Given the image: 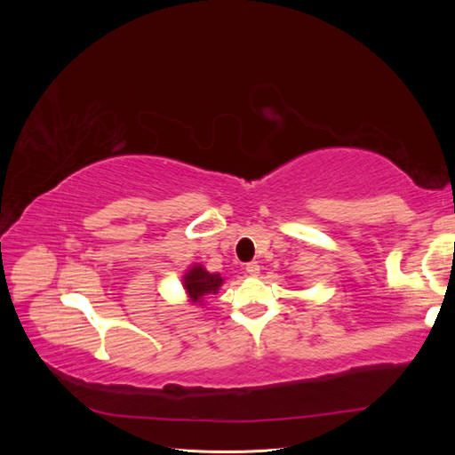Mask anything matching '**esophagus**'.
<instances>
[{
  "instance_id": "34e87169",
  "label": "esophagus",
  "mask_w": 455,
  "mask_h": 455,
  "mask_svg": "<svg viewBox=\"0 0 455 455\" xmlns=\"http://www.w3.org/2000/svg\"><path fill=\"white\" fill-rule=\"evenodd\" d=\"M246 273H249L251 277H258V275H259V264H258V261H251V264H246Z\"/></svg>"
}]
</instances>
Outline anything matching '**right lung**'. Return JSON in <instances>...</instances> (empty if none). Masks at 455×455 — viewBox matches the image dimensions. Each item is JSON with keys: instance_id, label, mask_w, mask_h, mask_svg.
Here are the masks:
<instances>
[{"instance_id": "right-lung-1", "label": "right lung", "mask_w": 455, "mask_h": 455, "mask_svg": "<svg viewBox=\"0 0 455 455\" xmlns=\"http://www.w3.org/2000/svg\"><path fill=\"white\" fill-rule=\"evenodd\" d=\"M184 291L191 301H203L204 296L216 294L220 291V286L224 284V279L220 277V273H209L201 264L191 266L186 275L182 277Z\"/></svg>"}]
</instances>
